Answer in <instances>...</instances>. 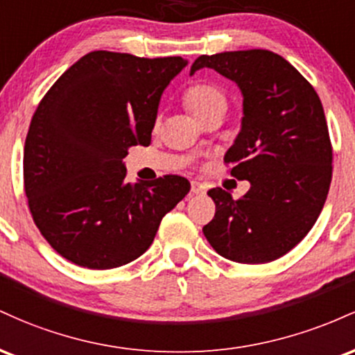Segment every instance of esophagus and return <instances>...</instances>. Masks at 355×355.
<instances>
[{
  "label": "esophagus",
  "mask_w": 355,
  "mask_h": 355,
  "mask_svg": "<svg viewBox=\"0 0 355 355\" xmlns=\"http://www.w3.org/2000/svg\"><path fill=\"white\" fill-rule=\"evenodd\" d=\"M203 190H205V187H203L202 183H198V182H191V193L200 195V193H203Z\"/></svg>",
  "instance_id": "obj_1"
}]
</instances>
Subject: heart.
I'll use <instances>...</instances> for the list:
<instances>
[{
  "label": "heart",
  "instance_id": "obj_1",
  "mask_svg": "<svg viewBox=\"0 0 355 355\" xmlns=\"http://www.w3.org/2000/svg\"><path fill=\"white\" fill-rule=\"evenodd\" d=\"M183 105L197 120H203L205 116L214 113H225L229 98L223 88L210 81H200L187 88L183 95Z\"/></svg>",
  "mask_w": 355,
  "mask_h": 355
}]
</instances>
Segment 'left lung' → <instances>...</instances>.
Wrapping results in <instances>:
<instances>
[{"label":"left lung","instance_id":"obj_1","mask_svg":"<svg viewBox=\"0 0 355 355\" xmlns=\"http://www.w3.org/2000/svg\"><path fill=\"white\" fill-rule=\"evenodd\" d=\"M211 68L239 85L242 128L223 157L230 175L250 182L239 200L209 190L215 217L203 235L239 263H267L291 252L319 218L332 180V145L319 95L268 50L202 55L190 75Z\"/></svg>","mask_w":355,"mask_h":355}]
</instances>
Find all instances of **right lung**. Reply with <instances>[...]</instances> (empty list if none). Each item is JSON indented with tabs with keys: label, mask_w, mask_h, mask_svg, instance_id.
Here are the masks:
<instances>
[{
	"label": "right lung",
	"mask_w": 355,
	"mask_h": 355,
	"mask_svg": "<svg viewBox=\"0 0 355 355\" xmlns=\"http://www.w3.org/2000/svg\"><path fill=\"white\" fill-rule=\"evenodd\" d=\"M185 67L180 56L92 51L40 101L24 141V191L61 257L95 270L132 262L190 191L178 175L126 183L123 165L130 146L150 145L162 93Z\"/></svg>",
	"instance_id": "obj_1"
}]
</instances>
